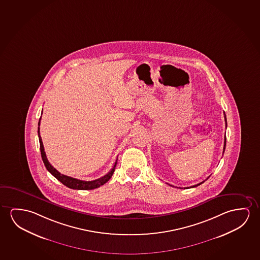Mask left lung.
Masks as SVG:
<instances>
[{
  "mask_svg": "<svg viewBox=\"0 0 260 260\" xmlns=\"http://www.w3.org/2000/svg\"><path fill=\"white\" fill-rule=\"evenodd\" d=\"M224 118H225V123H226V128H227V119H226V115H225V113H224ZM225 148H226V136L224 137L223 153L224 151H225ZM208 178H209V177H208ZM203 183H204V181H203V182H202V183H200V184H196V185H192V186H190V188L196 187V186L200 185V184H203Z\"/></svg>",
  "mask_w": 260,
  "mask_h": 260,
  "instance_id": "obj_1",
  "label": "left lung"
}]
</instances>
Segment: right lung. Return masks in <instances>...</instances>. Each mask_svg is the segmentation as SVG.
<instances>
[{"label": "right lung", "mask_w": 260, "mask_h": 260, "mask_svg": "<svg viewBox=\"0 0 260 260\" xmlns=\"http://www.w3.org/2000/svg\"><path fill=\"white\" fill-rule=\"evenodd\" d=\"M40 120H41V117L40 118L39 120V127H38V134H39V140H40V153H41V157L42 160L44 162L45 167L48 169V172L50 173L52 176H55L56 179L60 181L62 184L68 186V188H71V189H75V190H92V189H95V188L100 187L101 185H104L105 183H107L109 180L111 179L113 172L115 170L116 165H117V159H116L115 163L113 168L111 169V171L105 175V176L101 177L99 179L93 180V181H83V180L76 179V178H73L70 176H64L60 174L56 168H53L51 164L48 162L47 156H46V153L44 151V146H43V142L41 140V137H40Z\"/></svg>", "instance_id": "right-lung-1"}]
</instances>
